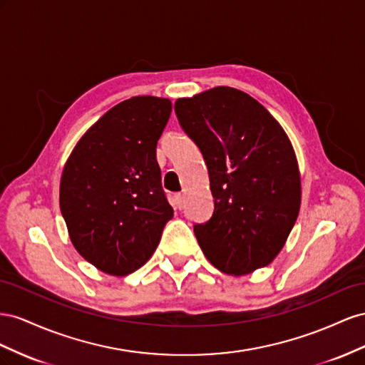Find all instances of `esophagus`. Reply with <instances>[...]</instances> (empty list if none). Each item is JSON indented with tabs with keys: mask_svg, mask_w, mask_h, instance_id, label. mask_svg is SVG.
<instances>
[{
	"mask_svg": "<svg viewBox=\"0 0 365 365\" xmlns=\"http://www.w3.org/2000/svg\"><path fill=\"white\" fill-rule=\"evenodd\" d=\"M175 203H177V206H179V210H180V207H183V205H185V195L183 194H177L175 195Z\"/></svg>",
	"mask_w": 365,
	"mask_h": 365,
	"instance_id": "1",
	"label": "esophagus"
}]
</instances>
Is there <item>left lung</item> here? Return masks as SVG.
<instances>
[{
	"instance_id": "8db88e82",
	"label": "left lung",
	"mask_w": 365,
	"mask_h": 365,
	"mask_svg": "<svg viewBox=\"0 0 365 365\" xmlns=\"http://www.w3.org/2000/svg\"><path fill=\"white\" fill-rule=\"evenodd\" d=\"M174 110L210 173L214 214L194 226L203 254L235 277L272 263L301 205L298 162L287 134L262 103L232 87L177 99Z\"/></svg>"
}]
</instances>
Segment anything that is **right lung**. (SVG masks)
I'll list each match as a JSON object with an SVG mask.
<instances>
[{"instance_id": "add662e5", "label": "right lung", "mask_w": 365, "mask_h": 365, "mask_svg": "<svg viewBox=\"0 0 365 365\" xmlns=\"http://www.w3.org/2000/svg\"><path fill=\"white\" fill-rule=\"evenodd\" d=\"M171 101L134 96L87 130L61 175L70 240L88 263L125 277L148 262L174 211L162 190L155 147Z\"/></svg>"}]
</instances>
